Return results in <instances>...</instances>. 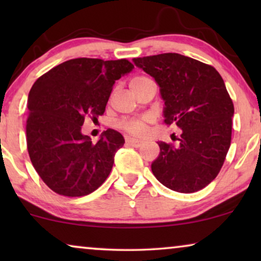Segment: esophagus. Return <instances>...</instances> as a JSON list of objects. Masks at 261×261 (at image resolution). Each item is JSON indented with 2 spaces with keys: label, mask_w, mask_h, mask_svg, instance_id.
Segmentation results:
<instances>
[{
  "label": "esophagus",
  "mask_w": 261,
  "mask_h": 261,
  "mask_svg": "<svg viewBox=\"0 0 261 261\" xmlns=\"http://www.w3.org/2000/svg\"><path fill=\"white\" fill-rule=\"evenodd\" d=\"M127 144L133 146V147H140V146L144 144V141L139 140V139H134V138H127Z\"/></svg>",
  "instance_id": "obj_1"
}]
</instances>
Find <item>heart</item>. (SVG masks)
<instances>
[{"mask_svg": "<svg viewBox=\"0 0 261 261\" xmlns=\"http://www.w3.org/2000/svg\"><path fill=\"white\" fill-rule=\"evenodd\" d=\"M147 80H148V78L144 77V76L134 77L133 80L130 81L129 85H130V88H134V87H137V85L141 84L142 82H145ZM152 121H153L152 116H142V117H137V119L122 120L119 123V126H120L121 129L126 130V132H128V133L141 137V135H144L146 132H147L148 124L151 123Z\"/></svg>", "mask_w": 261, "mask_h": 261, "instance_id": "obj_1", "label": "heart"}]
</instances>
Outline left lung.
Instances as JSON below:
<instances>
[{
    "instance_id": "1",
    "label": "left lung",
    "mask_w": 261,
    "mask_h": 261,
    "mask_svg": "<svg viewBox=\"0 0 261 261\" xmlns=\"http://www.w3.org/2000/svg\"><path fill=\"white\" fill-rule=\"evenodd\" d=\"M133 62L160 87L164 122L181 129L177 146L158 142L153 174L173 191L201 190L219 174L230 146L234 105L222 77L212 65L178 53Z\"/></svg>"
}]
</instances>
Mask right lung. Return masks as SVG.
<instances>
[{
    "label": "right lung",
    "instance_id": "1",
    "mask_svg": "<svg viewBox=\"0 0 261 261\" xmlns=\"http://www.w3.org/2000/svg\"><path fill=\"white\" fill-rule=\"evenodd\" d=\"M134 65L127 59L76 58L39 77L28 95L27 149L47 187L67 197L91 194L108 178L124 144L107 129L96 144L82 134L85 117L103 115L113 85Z\"/></svg>",
    "mask_w": 261,
    "mask_h": 261
}]
</instances>
